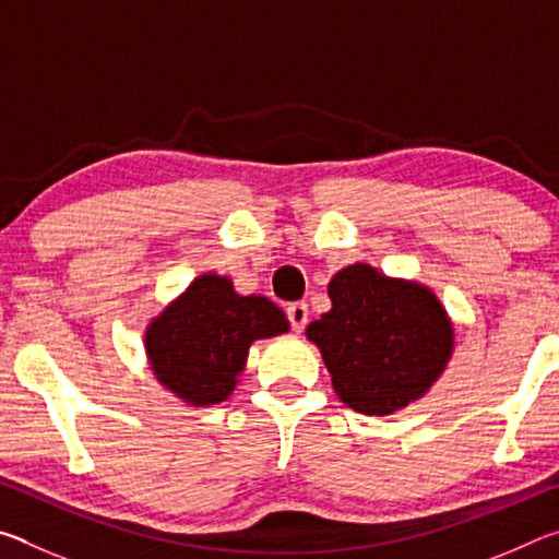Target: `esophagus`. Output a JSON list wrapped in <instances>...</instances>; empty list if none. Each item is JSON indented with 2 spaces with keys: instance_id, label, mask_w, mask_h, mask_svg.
<instances>
[{
  "instance_id": "1",
  "label": "esophagus",
  "mask_w": 559,
  "mask_h": 559,
  "mask_svg": "<svg viewBox=\"0 0 559 559\" xmlns=\"http://www.w3.org/2000/svg\"><path fill=\"white\" fill-rule=\"evenodd\" d=\"M286 316H288L293 333H300V330L308 323V306L306 302H290V306L286 308Z\"/></svg>"
}]
</instances>
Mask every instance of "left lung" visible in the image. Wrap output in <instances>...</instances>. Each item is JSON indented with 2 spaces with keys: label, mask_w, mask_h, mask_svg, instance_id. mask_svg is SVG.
<instances>
[{
  "label": "left lung",
  "mask_w": 559,
  "mask_h": 559,
  "mask_svg": "<svg viewBox=\"0 0 559 559\" xmlns=\"http://www.w3.org/2000/svg\"><path fill=\"white\" fill-rule=\"evenodd\" d=\"M328 296L333 308L306 335L349 409L392 414L421 400L447 370L453 325L427 286L355 263L335 273Z\"/></svg>",
  "instance_id": "left-lung-1"
}]
</instances>
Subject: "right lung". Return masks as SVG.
Segmentation results:
<instances>
[{
	"label": "right lung",
	"instance_id": "obj_1",
	"mask_svg": "<svg viewBox=\"0 0 559 559\" xmlns=\"http://www.w3.org/2000/svg\"><path fill=\"white\" fill-rule=\"evenodd\" d=\"M288 333L286 313L263 296H239L216 273L194 278L145 330L157 382L187 404L229 400L253 340Z\"/></svg>",
	"mask_w": 559,
	"mask_h": 559
}]
</instances>
